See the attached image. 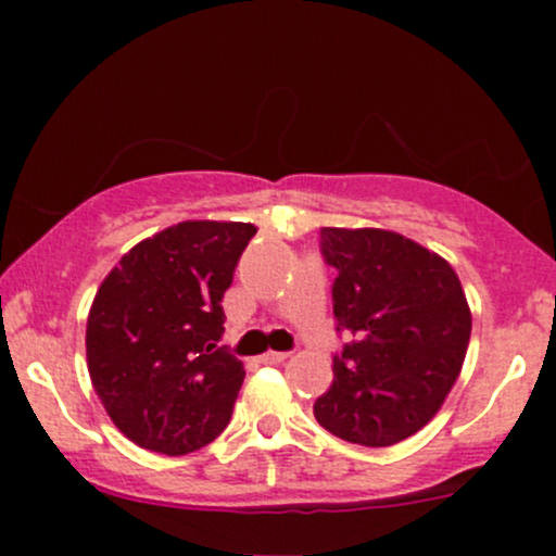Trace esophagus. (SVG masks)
Masks as SVG:
<instances>
[{"instance_id": "obj_1", "label": "esophagus", "mask_w": 556, "mask_h": 556, "mask_svg": "<svg viewBox=\"0 0 556 556\" xmlns=\"http://www.w3.org/2000/svg\"><path fill=\"white\" fill-rule=\"evenodd\" d=\"M287 358H290V355L287 353H274V350H269V353H264L261 355V363H269V366H274V363H285Z\"/></svg>"}]
</instances>
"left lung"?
<instances>
[{"instance_id":"obj_1","label":"left lung","mask_w":556,"mask_h":556,"mask_svg":"<svg viewBox=\"0 0 556 556\" xmlns=\"http://www.w3.org/2000/svg\"><path fill=\"white\" fill-rule=\"evenodd\" d=\"M337 269L334 316L355 337L316 400L324 429L363 446H389L442 410L468 353V298L450 261L379 227H324Z\"/></svg>"}]
</instances>
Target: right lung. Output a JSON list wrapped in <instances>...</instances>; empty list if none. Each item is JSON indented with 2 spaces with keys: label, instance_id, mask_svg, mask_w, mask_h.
I'll list each match as a JSON object with an SVG mask.
<instances>
[{
  "label": "right lung",
  "instance_id": "add662e5",
  "mask_svg": "<svg viewBox=\"0 0 556 556\" xmlns=\"http://www.w3.org/2000/svg\"><path fill=\"white\" fill-rule=\"evenodd\" d=\"M256 229L172 225L132 245L96 290L88 374L112 424L143 450L188 455L227 429L245 368L216 344L222 298Z\"/></svg>",
  "mask_w": 556,
  "mask_h": 556
}]
</instances>
